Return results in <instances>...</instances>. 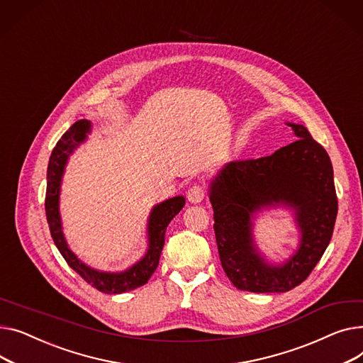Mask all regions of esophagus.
Returning <instances> with one entry per match:
<instances>
[{
    "mask_svg": "<svg viewBox=\"0 0 363 363\" xmlns=\"http://www.w3.org/2000/svg\"><path fill=\"white\" fill-rule=\"evenodd\" d=\"M203 198H205V190L199 184H195L194 187H190L187 190V201L190 203H199L203 201Z\"/></svg>",
    "mask_w": 363,
    "mask_h": 363,
    "instance_id": "34e87169",
    "label": "esophagus"
}]
</instances>
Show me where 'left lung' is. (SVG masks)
Instances as JSON below:
<instances>
[{"label": "left lung", "mask_w": 363, "mask_h": 363, "mask_svg": "<svg viewBox=\"0 0 363 363\" xmlns=\"http://www.w3.org/2000/svg\"><path fill=\"white\" fill-rule=\"evenodd\" d=\"M296 140L269 157L233 161L211 180L220 261L239 290L284 293L303 283L330 245L337 217L331 160L302 124L286 123ZM271 207L294 211L300 246L281 264H271L252 240V221Z\"/></svg>", "instance_id": "8db88e82"}]
</instances>
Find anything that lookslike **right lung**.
<instances>
[{"label":"right lung","mask_w":363,"mask_h":363,"mask_svg":"<svg viewBox=\"0 0 363 363\" xmlns=\"http://www.w3.org/2000/svg\"><path fill=\"white\" fill-rule=\"evenodd\" d=\"M92 132V123L86 118L77 120L70 129L61 136L52 149L47 172V198L45 212L51 231V238L62 255V258L73 268L82 279L96 290L106 294H120L135 290L147 283L158 267L161 252L165 240V230L172 220L179 214L186 203L184 196H174L152 206L149 212L146 236L147 247L143 257L124 271L108 272L89 267L79 259L77 255L69 247L62 233V223L60 216V190L66 165L74 149L88 139Z\"/></svg>","instance_id":"obj_1"}]
</instances>
